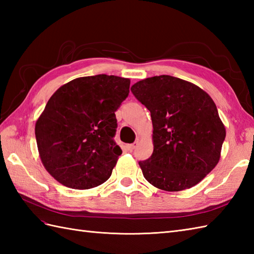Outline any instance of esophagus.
Here are the masks:
<instances>
[{"label": "esophagus", "mask_w": 254, "mask_h": 254, "mask_svg": "<svg viewBox=\"0 0 254 254\" xmlns=\"http://www.w3.org/2000/svg\"><path fill=\"white\" fill-rule=\"evenodd\" d=\"M136 142L135 143H133V144H128V145H127V150H130V152H132V150L135 148V146H136Z\"/></svg>", "instance_id": "34e87169"}]
</instances>
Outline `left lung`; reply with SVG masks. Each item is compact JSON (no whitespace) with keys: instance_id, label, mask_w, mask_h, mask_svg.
<instances>
[{"instance_id":"left-lung-1","label":"left lung","mask_w":254,"mask_h":254,"mask_svg":"<svg viewBox=\"0 0 254 254\" xmlns=\"http://www.w3.org/2000/svg\"><path fill=\"white\" fill-rule=\"evenodd\" d=\"M150 112L154 150L138 161L150 185L164 191L190 189L218 164L226 137L216 105L196 85L160 75L131 88Z\"/></svg>"}]
</instances>
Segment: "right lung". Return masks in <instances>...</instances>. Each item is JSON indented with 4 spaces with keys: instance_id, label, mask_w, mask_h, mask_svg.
I'll use <instances>...</instances> for the list:
<instances>
[{
    "instance_id": "1",
    "label": "right lung",
    "mask_w": 254,
    "mask_h": 254,
    "mask_svg": "<svg viewBox=\"0 0 254 254\" xmlns=\"http://www.w3.org/2000/svg\"><path fill=\"white\" fill-rule=\"evenodd\" d=\"M130 79L99 74L61 86L36 122L42 164L63 186L86 190L109 179L122 154L115 112L130 93Z\"/></svg>"
}]
</instances>
